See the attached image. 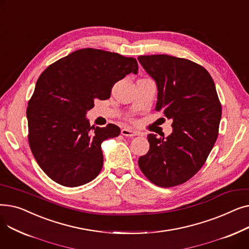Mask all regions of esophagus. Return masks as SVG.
Returning a JSON list of instances; mask_svg holds the SVG:
<instances>
[{
    "label": "esophagus",
    "instance_id": "esophagus-1",
    "mask_svg": "<svg viewBox=\"0 0 249 249\" xmlns=\"http://www.w3.org/2000/svg\"><path fill=\"white\" fill-rule=\"evenodd\" d=\"M121 134L123 136H128V137H133V136L138 135V133L136 131H134V130H132V129H129V128H123L121 130Z\"/></svg>",
    "mask_w": 249,
    "mask_h": 249
}]
</instances>
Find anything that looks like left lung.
Returning a JSON list of instances; mask_svg holds the SVG:
<instances>
[{
  "mask_svg": "<svg viewBox=\"0 0 249 249\" xmlns=\"http://www.w3.org/2000/svg\"><path fill=\"white\" fill-rule=\"evenodd\" d=\"M138 61L158 87L155 110L173 120L171 135H147L149 150L138 164L154 185L175 187L200 171L217 140L222 109L215 84L189 59L158 54Z\"/></svg>",
  "mask_w": 249,
  "mask_h": 249,
  "instance_id": "1",
  "label": "left lung"
}]
</instances>
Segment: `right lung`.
<instances>
[{
	"instance_id": "right-lung-1",
	"label": "right lung",
	"mask_w": 249,
	"mask_h": 249,
	"mask_svg": "<svg viewBox=\"0 0 249 249\" xmlns=\"http://www.w3.org/2000/svg\"><path fill=\"white\" fill-rule=\"evenodd\" d=\"M135 58L84 48L52 63L40 74L27 107L29 145L42 171L57 184L78 187L103 166L101 144L117 137L120 128L94 127L87 112L95 100H107L113 86L137 73Z\"/></svg>"
}]
</instances>
